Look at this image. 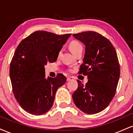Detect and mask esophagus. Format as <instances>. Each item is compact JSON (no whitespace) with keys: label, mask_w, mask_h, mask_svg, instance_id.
<instances>
[{"label":"esophagus","mask_w":133,"mask_h":133,"mask_svg":"<svg viewBox=\"0 0 133 133\" xmlns=\"http://www.w3.org/2000/svg\"><path fill=\"white\" fill-rule=\"evenodd\" d=\"M73 79H74V77H71V76H69V77H67V81H72V80H73Z\"/></svg>","instance_id":"obj_1"}]
</instances>
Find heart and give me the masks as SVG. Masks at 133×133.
I'll return each instance as SVG.
<instances>
[{
  "mask_svg": "<svg viewBox=\"0 0 133 133\" xmlns=\"http://www.w3.org/2000/svg\"><path fill=\"white\" fill-rule=\"evenodd\" d=\"M70 49L73 54H75L77 51L82 50V45L80 42L77 41H73L70 43L69 45Z\"/></svg>",
  "mask_w": 133,
  "mask_h": 133,
  "instance_id": "heart-1",
  "label": "heart"
}]
</instances>
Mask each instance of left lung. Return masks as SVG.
Wrapping results in <instances>:
<instances>
[{
    "mask_svg": "<svg viewBox=\"0 0 133 133\" xmlns=\"http://www.w3.org/2000/svg\"><path fill=\"white\" fill-rule=\"evenodd\" d=\"M73 36L86 46L79 74L88 79L86 85L77 80L73 101L82 112L98 113L106 109L115 95L120 76L116 52L109 39L96 32H82Z\"/></svg>",
    "mask_w": 133,
    "mask_h": 133,
    "instance_id": "8db88e82",
    "label": "left lung"
}]
</instances>
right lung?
I'll return each instance as SVG.
<instances>
[{
	"label": "right lung",
	"instance_id": "right-lung-1",
	"mask_svg": "<svg viewBox=\"0 0 133 133\" xmlns=\"http://www.w3.org/2000/svg\"><path fill=\"white\" fill-rule=\"evenodd\" d=\"M71 35L39 30L18 45L10 64V77L17 101L26 112L42 115L52 106L56 91L66 77L59 73L54 78L45 79L44 65L56 61Z\"/></svg>",
	"mask_w": 133,
	"mask_h": 133
}]
</instances>
